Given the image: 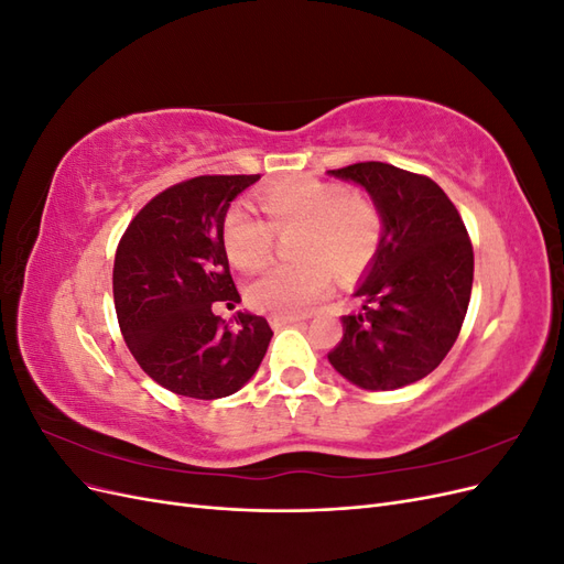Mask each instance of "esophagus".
Segmentation results:
<instances>
[{
  "mask_svg": "<svg viewBox=\"0 0 564 564\" xmlns=\"http://www.w3.org/2000/svg\"><path fill=\"white\" fill-rule=\"evenodd\" d=\"M303 322V317H282V315H272L270 317V324L275 329H282V327H286V324H301Z\"/></svg>",
  "mask_w": 564,
  "mask_h": 564,
  "instance_id": "esophagus-1",
  "label": "esophagus"
}]
</instances>
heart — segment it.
<instances>
[{
  "instance_id": "heart-1",
  "label": "heart",
  "mask_w": 564,
  "mask_h": 564,
  "mask_svg": "<svg viewBox=\"0 0 564 564\" xmlns=\"http://www.w3.org/2000/svg\"><path fill=\"white\" fill-rule=\"evenodd\" d=\"M259 202L278 230L299 226L296 263L263 270L249 286L253 308L299 317L327 292L332 270L340 280L360 275L377 259L383 240V216L369 197L348 193L346 185L315 176H296L265 185ZM228 259L242 270L268 261L272 229L242 207L224 220Z\"/></svg>"
}]
</instances>
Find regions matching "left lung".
<instances>
[{
    "label": "left lung",
    "mask_w": 564,
    "mask_h": 564,
    "mask_svg": "<svg viewBox=\"0 0 564 564\" xmlns=\"http://www.w3.org/2000/svg\"><path fill=\"white\" fill-rule=\"evenodd\" d=\"M365 187L383 216V240L352 296L362 311L340 317L332 367L357 388L395 390L445 360L473 289V247L442 187L386 162L327 172Z\"/></svg>",
    "instance_id": "8db88e82"
}]
</instances>
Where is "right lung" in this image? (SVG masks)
I'll list each match as a JSON object with an SVG mask.
<instances>
[{
  "label": "right lung",
  "instance_id": "obj_1",
  "mask_svg": "<svg viewBox=\"0 0 564 564\" xmlns=\"http://www.w3.org/2000/svg\"><path fill=\"white\" fill-rule=\"evenodd\" d=\"M261 176H197L150 199L115 253L119 329L152 381L183 398L218 400L259 369L272 338L265 317L226 322L212 303H240L224 220L230 202ZM235 308V305H232Z\"/></svg>",
  "mask_w": 564,
  "mask_h": 564
}]
</instances>
